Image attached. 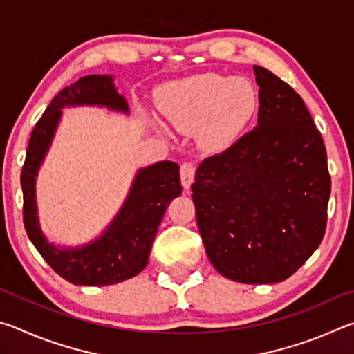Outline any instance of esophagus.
<instances>
[{"instance_id": "obj_1", "label": "esophagus", "mask_w": 354, "mask_h": 354, "mask_svg": "<svg viewBox=\"0 0 354 354\" xmlns=\"http://www.w3.org/2000/svg\"><path fill=\"white\" fill-rule=\"evenodd\" d=\"M195 178V167L190 162H184L181 165V184L184 189H190L192 183H194Z\"/></svg>"}]
</instances>
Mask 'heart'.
Wrapping results in <instances>:
<instances>
[{"mask_svg": "<svg viewBox=\"0 0 354 354\" xmlns=\"http://www.w3.org/2000/svg\"><path fill=\"white\" fill-rule=\"evenodd\" d=\"M257 106V92L248 80L217 73L173 82L159 98L167 122L183 133L198 131V140L207 151L230 147L254 117Z\"/></svg>", "mask_w": 354, "mask_h": 354, "instance_id": "1", "label": "heart"}]
</instances>
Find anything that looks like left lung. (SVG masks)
I'll return each mask as SVG.
<instances>
[{
	"instance_id": "obj_1",
	"label": "left lung",
	"mask_w": 354,
	"mask_h": 354,
	"mask_svg": "<svg viewBox=\"0 0 354 354\" xmlns=\"http://www.w3.org/2000/svg\"><path fill=\"white\" fill-rule=\"evenodd\" d=\"M257 124L200 164L192 184L206 254L225 278L272 284L319 247L331 194L326 149L301 97L263 67Z\"/></svg>"
}]
</instances>
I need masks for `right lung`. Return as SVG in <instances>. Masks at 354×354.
Returning a JSON list of instances; mask_svg holds the SVG:
<instances>
[{"instance_id":"add662e5","label":"right lung","mask_w":354,"mask_h":354,"mask_svg":"<svg viewBox=\"0 0 354 354\" xmlns=\"http://www.w3.org/2000/svg\"><path fill=\"white\" fill-rule=\"evenodd\" d=\"M112 75H88L62 88L35 124L21 170L23 221L29 241L59 277L76 286H111L134 278L147 267L151 245L167 206L181 195L179 165L162 160L139 169L115 217L98 237L64 247L48 241L37 207L39 170L50 151L65 107H104L129 115L128 101L118 93Z\"/></svg>"}]
</instances>
